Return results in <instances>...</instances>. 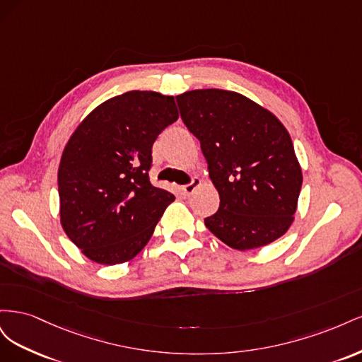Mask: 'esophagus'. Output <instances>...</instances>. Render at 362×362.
<instances>
[{
    "label": "esophagus",
    "mask_w": 362,
    "mask_h": 362,
    "mask_svg": "<svg viewBox=\"0 0 362 362\" xmlns=\"http://www.w3.org/2000/svg\"><path fill=\"white\" fill-rule=\"evenodd\" d=\"M201 185V180L199 178H193L189 184H185V185H182V193L184 194H187V196H190L196 189H198Z\"/></svg>",
    "instance_id": "esophagus-1"
}]
</instances>
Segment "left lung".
Segmentation results:
<instances>
[{
	"label": "left lung",
	"mask_w": 362,
	"mask_h": 362,
	"mask_svg": "<svg viewBox=\"0 0 362 362\" xmlns=\"http://www.w3.org/2000/svg\"><path fill=\"white\" fill-rule=\"evenodd\" d=\"M177 103L221 196L205 226L238 250L266 246L286 234L294 221L302 170L279 119L249 98L221 89L185 92Z\"/></svg>",
	"instance_id": "8db88e82"
}]
</instances>
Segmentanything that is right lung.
Masks as SVG:
<instances>
[{"label": "right lung", "mask_w": 362, "mask_h": 362, "mask_svg": "<svg viewBox=\"0 0 362 362\" xmlns=\"http://www.w3.org/2000/svg\"><path fill=\"white\" fill-rule=\"evenodd\" d=\"M178 119L173 96L131 90L110 98L74 131L59 166L60 222L100 264L145 247L175 196L149 181L152 145Z\"/></svg>", "instance_id": "obj_1"}]
</instances>
